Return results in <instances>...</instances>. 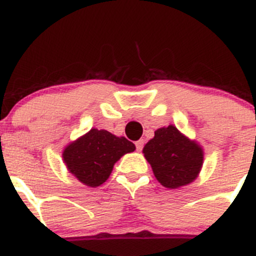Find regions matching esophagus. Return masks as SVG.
Masks as SVG:
<instances>
[{
  "instance_id": "34e87169",
  "label": "esophagus",
  "mask_w": 256,
  "mask_h": 256,
  "mask_svg": "<svg viewBox=\"0 0 256 256\" xmlns=\"http://www.w3.org/2000/svg\"><path fill=\"white\" fill-rule=\"evenodd\" d=\"M135 145H136V150H138V151H141V150H142V148H144V140H138V141H136Z\"/></svg>"
}]
</instances>
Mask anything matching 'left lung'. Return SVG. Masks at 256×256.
<instances>
[{"label": "left lung", "mask_w": 256, "mask_h": 256, "mask_svg": "<svg viewBox=\"0 0 256 256\" xmlns=\"http://www.w3.org/2000/svg\"><path fill=\"white\" fill-rule=\"evenodd\" d=\"M142 152L155 178L168 188H178L192 182L204 161L202 146L184 136L172 125L158 128Z\"/></svg>", "instance_id": "8db88e82"}]
</instances>
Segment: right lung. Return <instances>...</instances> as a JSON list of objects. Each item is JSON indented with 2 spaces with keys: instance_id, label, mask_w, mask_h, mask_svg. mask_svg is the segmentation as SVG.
<instances>
[{
  "instance_id": "right-lung-1",
  "label": "right lung",
  "mask_w": 256,
  "mask_h": 256,
  "mask_svg": "<svg viewBox=\"0 0 256 256\" xmlns=\"http://www.w3.org/2000/svg\"><path fill=\"white\" fill-rule=\"evenodd\" d=\"M134 150L135 145L124 136L118 138L106 130L91 128L66 146L62 158L78 180L96 188L108 180L116 161Z\"/></svg>"
}]
</instances>
